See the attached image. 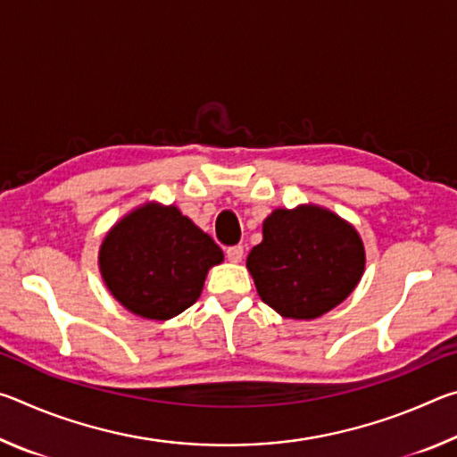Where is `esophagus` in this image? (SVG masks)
I'll return each mask as SVG.
<instances>
[{"mask_svg": "<svg viewBox=\"0 0 457 457\" xmlns=\"http://www.w3.org/2000/svg\"><path fill=\"white\" fill-rule=\"evenodd\" d=\"M226 258L229 262H242L244 247L242 245H229V247H226Z\"/></svg>", "mask_w": 457, "mask_h": 457, "instance_id": "1", "label": "esophagus"}]
</instances>
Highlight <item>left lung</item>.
Wrapping results in <instances>:
<instances>
[{
    "label": "left lung",
    "instance_id": "8db88e82",
    "mask_svg": "<svg viewBox=\"0 0 457 457\" xmlns=\"http://www.w3.org/2000/svg\"><path fill=\"white\" fill-rule=\"evenodd\" d=\"M260 298L286 319H316L343 303L365 270L357 231L320 207L276 210L247 256Z\"/></svg>",
    "mask_w": 457,
    "mask_h": 457
}]
</instances>
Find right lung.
<instances>
[{
	"instance_id": "1",
	"label": "right lung",
	"mask_w": 457,
	"mask_h": 457,
	"mask_svg": "<svg viewBox=\"0 0 457 457\" xmlns=\"http://www.w3.org/2000/svg\"><path fill=\"white\" fill-rule=\"evenodd\" d=\"M223 253L177 207L145 205L100 245V272L119 303L143 319L167 320L197 303L205 274Z\"/></svg>"
}]
</instances>
